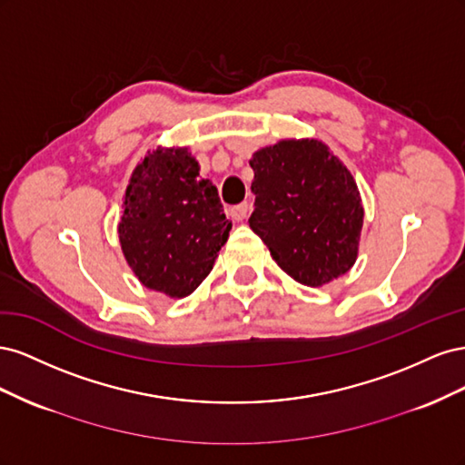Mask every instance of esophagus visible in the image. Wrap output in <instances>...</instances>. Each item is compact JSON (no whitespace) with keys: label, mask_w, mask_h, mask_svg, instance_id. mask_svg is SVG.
<instances>
[{"label":"esophagus","mask_w":465,"mask_h":465,"mask_svg":"<svg viewBox=\"0 0 465 465\" xmlns=\"http://www.w3.org/2000/svg\"><path fill=\"white\" fill-rule=\"evenodd\" d=\"M248 209H250V205L246 202L244 203H238V205H232L229 209V215H231L232 221H244L246 215H248Z\"/></svg>","instance_id":"34e87169"}]
</instances>
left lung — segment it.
<instances>
[{"instance_id":"1","label":"left lung","mask_w":465,"mask_h":465,"mask_svg":"<svg viewBox=\"0 0 465 465\" xmlns=\"http://www.w3.org/2000/svg\"><path fill=\"white\" fill-rule=\"evenodd\" d=\"M254 211L248 219L272 258L306 287H322L355 265L362 229L357 182L326 143L281 139L258 149Z\"/></svg>"}]
</instances>
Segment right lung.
Returning <instances> with one entry per match:
<instances>
[{
    "label": "right lung",
    "instance_id": "1",
    "mask_svg": "<svg viewBox=\"0 0 465 465\" xmlns=\"http://www.w3.org/2000/svg\"><path fill=\"white\" fill-rule=\"evenodd\" d=\"M118 238L135 277L151 291L184 299L213 270L232 223L217 188L200 178L188 147H157L134 168Z\"/></svg>",
    "mask_w": 465,
    "mask_h": 465
}]
</instances>
